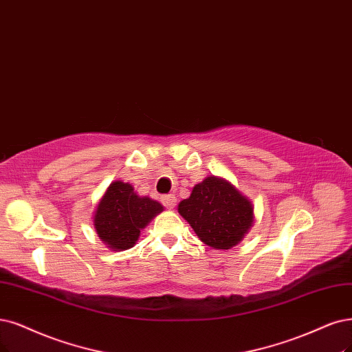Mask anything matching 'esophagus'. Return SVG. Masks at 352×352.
<instances>
[{
	"label": "esophagus",
	"mask_w": 352,
	"mask_h": 352,
	"mask_svg": "<svg viewBox=\"0 0 352 352\" xmlns=\"http://www.w3.org/2000/svg\"><path fill=\"white\" fill-rule=\"evenodd\" d=\"M162 203L166 209H174L177 204V199L174 196H162Z\"/></svg>",
	"instance_id": "1"
}]
</instances>
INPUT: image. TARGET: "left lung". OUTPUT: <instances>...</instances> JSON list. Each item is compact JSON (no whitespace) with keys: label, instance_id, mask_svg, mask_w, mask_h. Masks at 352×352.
I'll use <instances>...</instances> for the list:
<instances>
[{"label":"left lung","instance_id":"8db88e82","mask_svg":"<svg viewBox=\"0 0 352 352\" xmlns=\"http://www.w3.org/2000/svg\"><path fill=\"white\" fill-rule=\"evenodd\" d=\"M178 213L199 239L214 250L236 246L254 225V204L222 177H206L192 187L188 199L178 204Z\"/></svg>","mask_w":352,"mask_h":352}]
</instances>
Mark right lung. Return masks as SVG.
I'll list each match as a JSON object with an SVG mask.
<instances>
[{
	"label": "right lung",
	"instance_id": "1",
	"mask_svg": "<svg viewBox=\"0 0 352 352\" xmlns=\"http://www.w3.org/2000/svg\"><path fill=\"white\" fill-rule=\"evenodd\" d=\"M164 206L148 196H138L132 184L117 179L97 203L93 225L98 238L111 251L132 248L151 220Z\"/></svg>",
	"mask_w": 352,
	"mask_h": 352
}]
</instances>
